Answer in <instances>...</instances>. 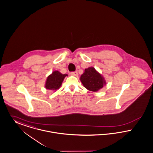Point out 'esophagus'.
Instances as JSON below:
<instances>
[{"mask_svg":"<svg viewBox=\"0 0 153 153\" xmlns=\"http://www.w3.org/2000/svg\"><path fill=\"white\" fill-rule=\"evenodd\" d=\"M71 74L72 75V76H76L78 75V72H77V71H76V72H72L71 73Z\"/></svg>","mask_w":153,"mask_h":153,"instance_id":"34e87169","label":"esophagus"}]
</instances>
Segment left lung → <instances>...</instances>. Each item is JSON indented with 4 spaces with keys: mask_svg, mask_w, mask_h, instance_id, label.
<instances>
[{
    "mask_svg": "<svg viewBox=\"0 0 153 153\" xmlns=\"http://www.w3.org/2000/svg\"><path fill=\"white\" fill-rule=\"evenodd\" d=\"M80 81L85 88L93 92L100 90L106 84L103 77L93 67L85 69L80 77Z\"/></svg>",
    "mask_w": 153,
    "mask_h": 153,
    "instance_id": "left-lung-1",
    "label": "left lung"
}]
</instances>
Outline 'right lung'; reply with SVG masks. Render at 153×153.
<instances>
[{"mask_svg": "<svg viewBox=\"0 0 153 153\" xmlns=\"http://www.w3.org/2000/svg\"><path fill=\"white\" fill-rule=\"evenodd\" d=\"M67 74H62L61 73L55 71L47 77L45 82V87L47 90L56 91L58 90L62 85L63 80Z\"/></svg>", "mask_w": 153, "mask_h": 153, "instance_id": "add662e5", "label": "right lung"}]
</instances>
